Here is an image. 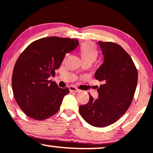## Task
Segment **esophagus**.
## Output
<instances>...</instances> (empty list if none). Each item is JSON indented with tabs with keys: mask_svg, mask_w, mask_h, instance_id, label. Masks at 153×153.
Returning a JSON list of instances; mask_svg holds the SVG:
<instances>
[{
	"mask_svg": "<svg viewBox=\"0 0 153 153\" xmlns=\"http://www.w3.org/2000/svg\"><path fill=\"white\" fill-rule=\"evenodd\" d=\"M68 89H69V90H70V91H73V92H79V91H80V89H78L77 87L73 86V85L69 86Z\"/></svg>",
	"mask_w": 153,
	"mask_h": 153,
	"instance_id": "obj_1",
	"label": "esophagus"
}]
</instances>
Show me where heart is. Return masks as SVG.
Returning <instances> with one entry per match:
<instances>
[{
    "label": "heart",
    "mask_w": 153,
    "mask_h": 153,
    "mask_svg": "<svg viewBox=\"0 0 153 153\" xmlns=\"http://www.w3.org/2000/svg\"><path fill=\"white\" fill-rule=\"evenodd\" d=\"M79 54L82 62L93 63L98 56V51L95 45L91 42H85L79 49Z\"/></svg>",
    "instance_id": "obj_1"
}]
</instances>
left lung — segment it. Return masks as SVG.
Here are the masks:
<instances>
[{
	"label": "left lung",
	"mask_w": 153,
	"mask_h": 153,
	"mask_svg": "<svg viewBox=\"0 0 153 153\" xmlns=\"http://www.w3.org/2000/svg\"><path fill=\"white\" fill-rule=\"evenodd\" d=\"M103 62L96 71L97 80L102 82L94 99L89 94L79 112L87 123L96 127L111 125L126 113L131 105L138 81V72L131 56L119 45L98 42Z\"/></svg>",
	"instance_id": "8db88e82"
}]
</instances>
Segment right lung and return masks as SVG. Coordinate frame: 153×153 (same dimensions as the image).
Listing matches in <instances>:
<instances>
[{
  "label": "right lung",
  "instance_id": "right-lung-1",
  "mask_svg": "<svg viewBox=\"0 0 153 153\" xmlns=\"http://www.w3.org/2000/svg\"><path fill=\"white\" fill-rule=\"evenodd\" d=\"M78 44L76 39L47 37L33 42L20 54L14 67L12 87L18 105L28 117L43 120L59 110L69 89L60 88L50 78L55 75L66 53Z\"/></svg>",
  "mask_w": 153,
  "mask_h": 153
}]
</instances>
